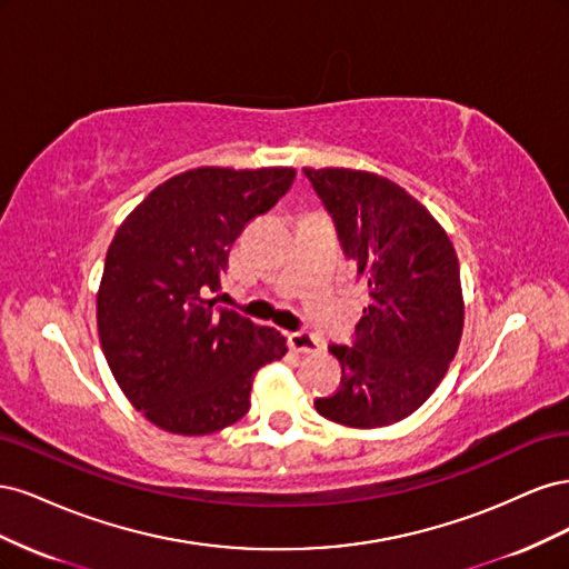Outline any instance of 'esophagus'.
Returning a JSON list of instances; mask_svg holds the SVG:
<instances>
[{
	"mask_svg": "<svg viewBox=\"0 0 569 569\" xmlns=\"http://www.w3.org/2000/svg\"><path fill=\"white\" fill-rule=\"evenodd\" d=\"M289 347L301 353H320L322 343L311 335V332H289L287 335Z\"/></svg>",
	"mask_w": 569,
	"mask_h": 569,
	"instance_id": "obj_1",
	"label": "esophagus"
}]
</instances>
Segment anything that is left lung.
Returning a JSON list of instances; mask_svg holds the SVG:
<instances>
[{"label":"left lung","instance_id":"1","mask_svg":"<svg viewBox=\"0 0 569 569\" xmlns=\"http://www.w3.org/2000/svg\"><path fill=\"white\" fill-rule=\"evenodd\" d=\"M370 303L351 347L332 343L339 389L322 418L387 427L416 412L443 380L462 335L460 266L449 234L396 182L351 168H303Z\"/></svg>","mask_w":569,"mask_h":569}]
</instances>
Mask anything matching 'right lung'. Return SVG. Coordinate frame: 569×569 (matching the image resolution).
<instances>
[{
	"label": "right lung",
	"instance_id": "add662e5",
	"mask_svg": "<svg viewBox=\"0 0 569 569\" xmlns=\"http://www.w3.org/2000/svg\"><path fill=\"white\" fill-rule=\"evenodd\" d=\"M295 168L203 166L166 180L113 234L97 295L101 351L128 401L199 437L247 416L258 368L287 353L274 327L216 306L234 239L278 203Z\"/></svg>",
	"mask_w": 569,
	"mask_h": 569
}]
</instances>
